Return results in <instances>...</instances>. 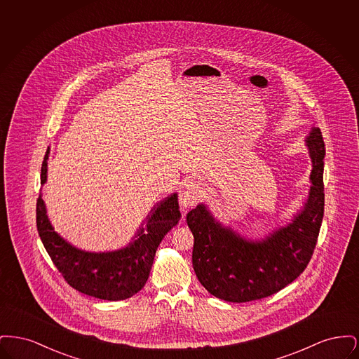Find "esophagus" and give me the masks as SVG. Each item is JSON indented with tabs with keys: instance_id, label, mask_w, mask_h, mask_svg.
I'll return each instance as SVG.
<instances>
[{
	"instance_id": "esophagus-1",
	"label": "esophagus",
	"mask_w": 359,
	"mask_h": 359,
	"mask_svg": "<svg viewBox=\"0 0 359 359\" xmlns=\"http://www.w3.org/2000/svg\"><path fill=\"white\" fill-rule=\"evenodd\" d=\"M201 198V187L196 182H186L179 191V203L182 208H188L196 205Z\"/></svg>"
}]
</instances>
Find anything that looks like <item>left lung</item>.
I'll use <instances>...</instances> for the list:
<instances>
[{
  "mask_svg": "<svg viewBox=\"0 0 359 359\" xmlns=\"http://www.w3.org/2000/svg\"><path fill=\"white\" fill-rule=\"evenodd\" d=\"M312 161L308 201L285 227L262 241H249L217 222L205 205L187 214L194 234L192 266L212 296L231 303L268 297L304 272L313 255L325 212V141L319 128L306 140Z\"/></svg>",
  "mask_w": 359,
  "mask_h": 359,
  "instance_id": "obj_1",
  "label": "left lung"
}]
</instances>
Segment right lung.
Masks as SVG:
<instances>
[{"label": "right lung", "mask_w": 359, "mask_h": 359, "mask_svg": "<svg viewBox=\"0 0 359 359\" xmlns=\"http://www.w3.org/2000/svg\"><path fill=\"white\" fill-rule=\"evenodd\" d=\"M48 154L50 148L41 164V184L47 182ZM180 217L177 194H172L154 207L145 227L138 230L135 241L126 248L90 253L72 246L53 230L41 192L36 203L37 231L53 265L74 290L109 302L132 297L145 285L161 239L179 223Z\"/></svg>", "instance_id": "right-lung-1"}]
</instances>
